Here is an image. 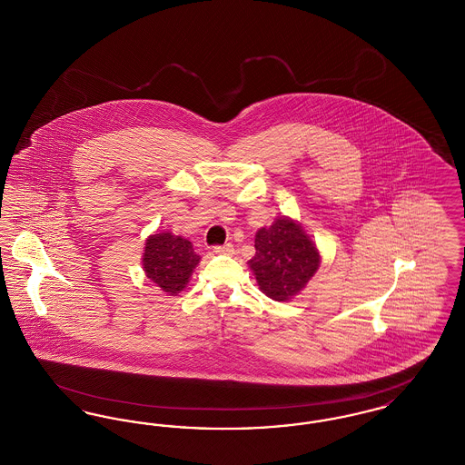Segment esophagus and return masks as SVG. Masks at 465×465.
<instances>
[{
    "instance_id": "34e87169",
    "label": "esophagus",
    "mask_w": 465,
    "mask_h": 465,
    "mask_svg": "<svg viewBox=\"0 0 465 465\" xmlns=\"http://www.w3.org/2000/svg\"><path fill=\"white\" fill-rule=\"evenodd\" d=\"M214 252H218V254H226V256H232V254L235 252V249H233V245H232V243H224V245H216V247H214Z\"/></svg>"
}]
</instances>
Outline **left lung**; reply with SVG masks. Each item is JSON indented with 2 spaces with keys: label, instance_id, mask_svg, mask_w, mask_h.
Returning a JSON list of instances; mask_svg holds the SVG:
<instances>
[{
  "label": "left lung",
  "instance_id": "8db88e82",
  "mask_svg": "<svg viewBox=\"0 0 465 465\" xmlns=\"http://www.w3.org/2000/svg\"><path fill=\"white\" fill-rule=\"evenodd\" d=\"M254 247L256 254L249 260V266L260 289L275 302H288L298 294L321 263L315 243L289 218L258 230Z\"/></svg>",
  "mask_w": 465,
  "mask_h": 465
}]
</instances>
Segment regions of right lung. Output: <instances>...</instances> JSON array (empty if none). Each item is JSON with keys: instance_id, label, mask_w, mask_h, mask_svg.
Wrapping results in <instances>:
<instances>
[{"instance_id": "obj_1", "label": "right lung", "mask_w": 465, "mask_h": 465, "mask_svg": "<svg viewBox=\"0 0 465 465\" xmlns=\"http://www.w3.org/2000/svg\"><path fill=\"white\" fill-rule=\"evenodd\" d=\"M200 256L190 241L173 233H155L146 241L143 266L152 282L167 294H177L186 286Z\"/></svg>"}]
</instances>
